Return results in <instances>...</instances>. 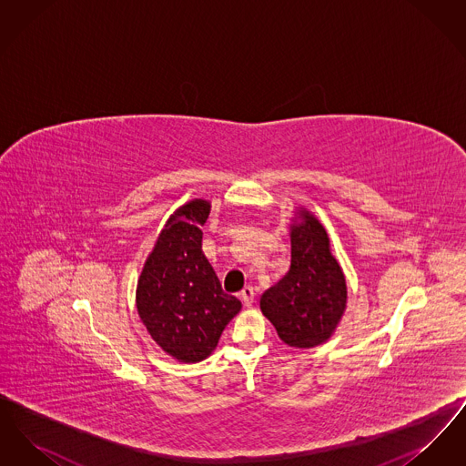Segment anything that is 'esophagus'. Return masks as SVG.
<instances>
[{"instance_id":"1","label":"esophagus","mask_w":466,"mask_h":466,"mask_svg":"<svg viewBox=\"0 0 466 466\" xmlns=\"http://www.w3.org/2000/svg\"><path fill=\"white\" fill-rule=\"evenodd\" d=\"M241 299H243L244 306H251L255 300V289L253 287H244L241 291Z\"/></svg>"}]
</instances>
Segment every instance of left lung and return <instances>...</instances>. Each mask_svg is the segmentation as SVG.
<instances>
[{"mask_svg": "<svg viewBox=\"0 0 466 466\" xmlns=\"http://www.w3.org/2000/svg\"><path fill=\"white\" fill-rule=\"evenodd\" d=\"M289 239V270L262 295L260 309L285 344L306 350L332 337L346 309L348 287L325 227L308 209L299 211Z\"/></svg>", "mask_w": 466, "mask_h": 466, "instance_id": "8db88e82", "label": "left lung"}]
</instances>
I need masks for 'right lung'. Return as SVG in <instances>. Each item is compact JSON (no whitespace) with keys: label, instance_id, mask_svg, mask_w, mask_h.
Masks as SVG:
<instances>
[{"label":"right lung","instance_id":"1","mask_svg":"<svg viewBox=\"0 0 466 466\" xmlns=\"http://www.w3.org/2000/svg\"><path fill=\"white\" fill-rule=\"evenodd\" d=\"M211 211L194 199L169 217L148 255L136 289L137 314L157 344L177 361L196 363L217 348L241 302L222 289L202 253V230Z\"/></svg>","mask_w":466,"mask_h":466}]
</instances>
